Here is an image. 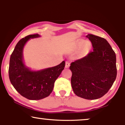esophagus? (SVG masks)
Segmentation results:
<instances>
[{"instance_id":"34e87169","label":"esophagus","mask_w":125,"mask_h":125,"mask_svg":"<svg viewBox=\"0 0 125 125\" xmlns=\"http://www.w3.org/2000/svg\"><path fill=\"white\" fill-rule=\"evenodd\" d=\"M70 62H69V61H66V62H65V68H68L69 66H70Z\"/></svg>"}]
</instances>
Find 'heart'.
Wrapping results in <instances>:
<instances>
[{
  "label": "heart",
  "instance_id": "heart-1",
  "mask_svg": "<svg viewBox=\"0 0 125 125\" xmlns=\"http://www.w3.org/2000/svg\"><path fill=\"white\" fill-rule=\"evenodd\" d=\"M84 42H85V41H84V40H81V41H80V43H81V44H83ZM88 46V43L85 44V46H86V47H87Z\"/></svg>",
  "mask_w": 125,
  "mask_h": 125
}]
</instances>
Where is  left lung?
Returning <instances> with one entry per match:
<instances>
[{"label":"left lung","mask_w":125,"mask_h":125,"mask_svg":"<svg viewBox=\"0 0 125 125\" xmlns=\"http://www.w3.org/2000/svg\"><path fill=\"white\" fill-rule=\"evenodd\" d=\"M93 50L83 58L71 63V85L76 95L88 100L103 96L113 85L117 75L115 52L106 40L86 36Z\"/></svg>","instance_id":"obj_1"}]
</instances>
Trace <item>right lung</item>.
<instances>
[{"instance_id": "add662e5", "label": "right lung", "mask_w": 125, "mask_h": 125, "mask_svg": "<svg viewBox=\"0 0 125 125\" xmlns=\"http://www.w3.org/2000/svg\"><path fill=\"white\" fill-rule=\"evenodd\" d=\"M41 37L39 34L30 35L18 42L10 56L9 75L14 88L22 96L36 100L50 95L56 80L65 67V62L56 66L38 71L32 70L24 62L23 50L31 39Z\"/></svg>"}]
</instances>
